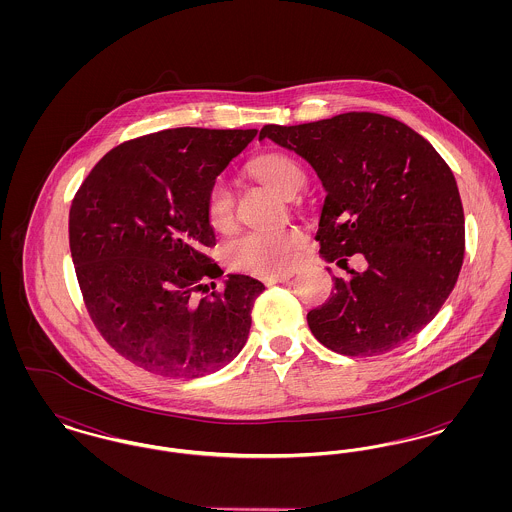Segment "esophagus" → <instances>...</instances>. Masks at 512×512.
<instances>
[{
	"instance_id": "esophagus-1",
	"label": "esophagus",
	"mask_w": 512,
	"mask_h": 512,
	"mask_svg": "<svg viewBox=\"0 0 512 512\" xmlns=\"http://www.w3.org/2000/svg\"><path fill=\"white\" fill-rule=\"evenodd\" d=\"M290 278H292V274H272V276H263V282H265L267 286H272V284L286 282V280H290Z\"/></svg>"
}]
</instances>
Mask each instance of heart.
<instances>
[{
	"instance_id": "1",
	"label": "heart",
	"mask_w": 512,
	"mask_h": 512,
	"mask_svg": "<svg viewBox=\"0 0 512 512\" xmlns=\"http://www.w3.org/2000/svg\"><path fill=\"white\" fill-rule=\"evenodd\" d=\"M247 172L274 192L286 197L297 194L307 176L303 167L288 153L272 151L255 157ZM207 219L224 230L234 220V195L224 182H215L207 192ZM305 244V234L297 226H280L268 230H249L232 238L224 247V261L234 270H244L257 276L284 274L297 263Z\"/></svg>"
}]
</instances>
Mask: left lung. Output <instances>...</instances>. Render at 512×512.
<instances>
[{
	"label": "left lung",
	"mask_w": 512,
	"mask_h": 512,
	"mask_svg": "<svg viewBox=\"0 0 512 512\" xmlns=\"http://www.w3.org/2000/svg\"><path fill=\"white\" fill-rule=\"evenodd\" d=\"M270 138L307 159L326 190L318 232L326 261L365 272L334 278L309 311L322 345L347 357L388 353L416 336L453 292L464 259L457 180L434 146L386 115L353 111L297 126L267 124Z\"/></svg>",
	"instance_id": "1"
}]
</instances>
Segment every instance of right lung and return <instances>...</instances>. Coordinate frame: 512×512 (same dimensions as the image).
I'll list each match as a JSON object with an SVG mask.
<instances>
[{
  "label": "right lung",
  "instance_id": "right-lung-1",
  "mask_svg": "<svg viewBox=\"0 0 512 512\" xmlns=\"http://www.w3.org/2000/svg\"><path fill=\"white\" fill-rule=\"evenodd\" d=\"M257 130L169 128L107 151L74 194L69 244L101 338L147 372L201 378L245 345L263 282L228 274L209 249L207 192Z\"/></svg>",
  "mask_w": 512,
  "mask_h": 512
}]
</instances>
